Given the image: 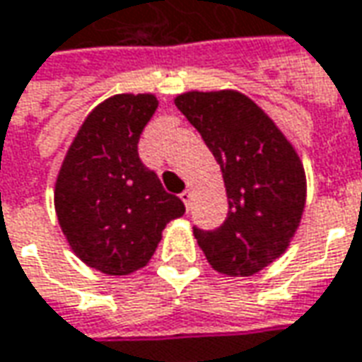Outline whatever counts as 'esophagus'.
<instances>
[{
    "label": "esophagus",
    "instance_id": "obj_1",
    "mask_svg": "<svg viewBox=\"0 0 362 362\" xmlns=\"http://www.w3.org/2000/svg\"><path fill=\"white\" fill-rule=\"evenodd\" d=\"M191 199H193V193H191V189H185L183 193H181V201L185 203V207L189 209L191 207Z\"/></svg>",
    "mask_w": 362,
    "mask_h": 362
}]
</instances>
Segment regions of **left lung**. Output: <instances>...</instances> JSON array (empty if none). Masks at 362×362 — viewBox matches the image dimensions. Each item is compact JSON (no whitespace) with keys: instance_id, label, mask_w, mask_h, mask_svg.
I'll return each mask as SVG.
<instances>
[{"instance_id":"1","label":"left lung","mask_w":362,"mask_h":362,"mask_svg":"<svg viewBox=\"0 0 362 362\" xmlns=\"http://www.w3.org/2000/svg\"><path fill=\"white\" fill-rule=\"evenodd\" d=\"M177 109L217 159L229 199L215 231L193 227L209 265L229 277H251L287 251L307 199L299 155L283 131L249 97L235 91H187Z\"/></svg>"}]
</instances>
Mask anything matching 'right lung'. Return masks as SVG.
<instances>
[{"label": "right lung", "instance_id": "right-lung-1", "mask_svg": "<svg viewBox=\"0 0 362 362\" xmlns=\"http://www.w3.org/2000/svg\"><path fill=\"white\" fill-rule=\"evenodd\" d=\"M159 105L151 93H119L79 127L55 181V213L85 265L111 277L149 263L169 221L185 213L139 159L137 143Z\"/></svg>", "mask_w": 362, "mask_h": 362}]
</instances>
